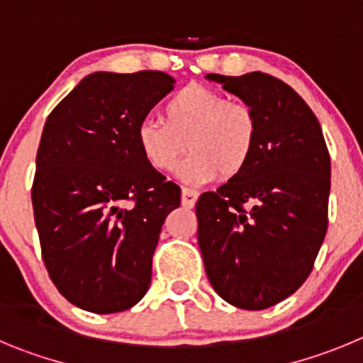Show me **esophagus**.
Returning a JSON list of instances; mask_svg holds the SVG:
<instances>
[{"mask_svg": "<svg viewBox=\"0 0 363 363\" xmlns=\"http://www.w3.org/2000/svg\"><path fill=\"white\" fill-rule=\"evenodd\" d=\"M199 199V191L195 189H189V188H182V195H181V202L184 208H194L195 202Z\"/></svg>", "mask_w": 363, "mask_h": 363, "instance_id": "1", "label": "esophagus"}]
</instances>
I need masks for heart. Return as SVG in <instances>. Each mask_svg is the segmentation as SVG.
Returning a JSON list of instances; mask_svg holds the SVG:
<instances>
[{"label":"heart","mask_w":363,"mask_h":363,"mask_svg":"<svg viewBox=\"0 0 363 363\" xmlns=\"http://www.w3.org/2000/svg\"><path fill=\"white\" fill-rule=\"evenodd\" d=\"M164 123L152 117L137 125V150L157 172H172L186 184H204L220 175L233 179L250 164L259 141V117L250 104L228 101L224 94L189 84L169 97Z\"/></svg>","instance_id":"1"}]
</instances>
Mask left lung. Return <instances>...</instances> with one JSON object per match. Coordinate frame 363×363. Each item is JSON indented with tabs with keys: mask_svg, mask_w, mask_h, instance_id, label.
Masks as SVG:
<instances>
[{
	"mask_svg": "<svg viewBox=\"0 0 363 363\" xmlns=\"http://www.w3.org/2000/svg\"><path fill=\"white\" fill-rule=\"evenodd\" d=\"M259 117L250 164L199 197V247L220 298L260 311L309 277L328 231L331 159L315 113L289 84L262 72L208 74Z\"/></svg>",
	"mask_w": 363,
	"mask_h": 363,
	"instance_id": "obj_1",
	"label": "left lung"
}]
</instances>
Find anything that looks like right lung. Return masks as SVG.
<instances>
[{
    "label": "right lung",
    "mask_w": 363,
    "mask_h": 363,
    "mask_svg": "<svg viewBox=\"0 0 363 363\" xmlns=\"http://www.w3.org/2000/svg\"><path fill=\"white\" fill-rule=\"evenodd\" d=\"M164 72H94L45 123L32 186L45 266L61 295L108 315L135 306L181 189L137 150V125L174 90Z\"/></svg>",
    "instance_id": "add662e5"
}]
</instances>
